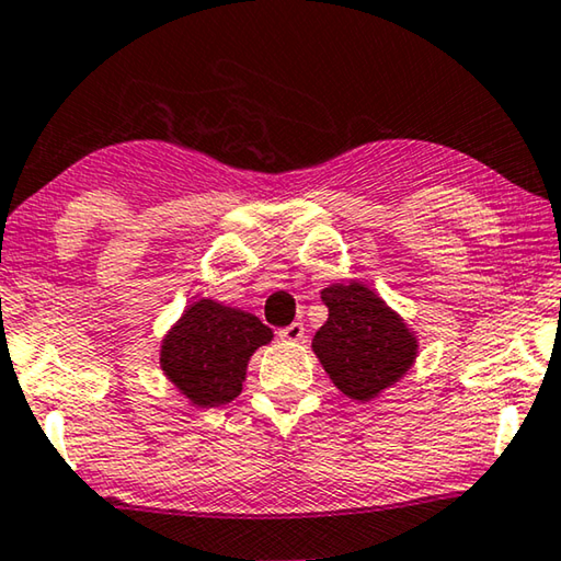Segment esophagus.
Instances as JSON below:
<instances>
[{"mask_svg": "<svg viewBox=\"0 0 561 561\" xmlns=\"http://www.w3.org/2000/svg\"><path fill=\"white\" fill-rule=\"evenodd\" d=\"M304 323H290V325H286V329H280L278 331V339H283V341H290V343H298V341H304Z\"/></svg>", "mask_w": 561, "mask_h": 561, "instance_id": "34e87169", "label": "esophagus"}]
</instances>
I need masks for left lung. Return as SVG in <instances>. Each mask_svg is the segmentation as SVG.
<instances>
[{
    "label": "left lung",
    "mask_w": 561,
    "mask_h": 561,
    "mask_svg": "<svg viewBox=\"0 0 561 561\" xmlns=\"http://www.w3.org/2000/svg\"><path fill=\"white\" fill-rule=\"evenodd\" d=\"M329 321L313 335L316 358L335 389L368 403L393 389L419 358V335L366 283H333L321 290Z\"/></svg>",
    "instance_id": "left-lung-1"
}]
</instances>
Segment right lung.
<instances>
[{
	"mask_svg": "<svg viewBox=\"0 0 561 561\" xmlns=\"http://www.w3.org/2000/svg\"><path fill=\"white\" fill-rule=\"evenodd\" d=\"M271 341L257 316L197 298L162 335L160 368L191 407H222L243 391L251 356Z\"/></svg>",
	"mask_w": 561,
	"mask_h": 561,
	"instance_id": "obj_1",
	"label": "right lung"
}]
</instances>
